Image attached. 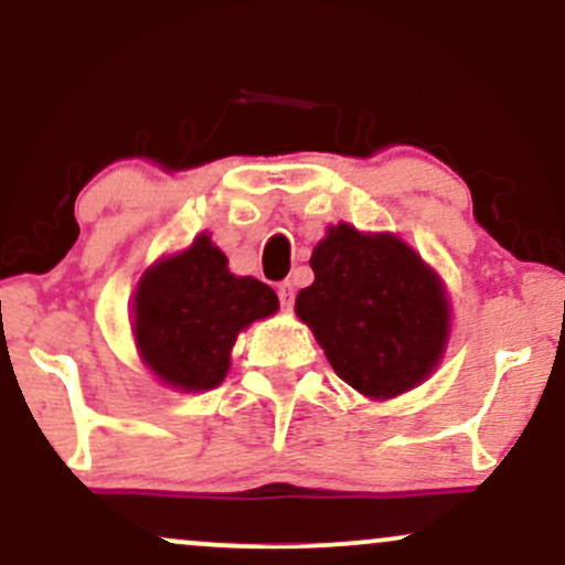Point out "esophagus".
<instances>
[{"label": "esophagus", "instance_id": "obj_1", "mask_svg": "<svg viewBox=\"0 0 565 565\" xmlns=\"http://www.w3.org/2000/svg\"><path fill=\"white\" fill-rule=\"evenodd\" d=\"M276 295H278V302H281V310H291V305H295V287H291L289 281H281L278 284V289H276Z\"/></svg>", "mask_w": 565, "mask_h": 565}]
</instances>
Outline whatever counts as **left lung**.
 Masks as SVG:
<instances>
[{
    "instance_id": "obj_1",
    "label": "left lung",
    "mask_w": 565,
    "mask_h": 565,
    "mask_svg": "<svg viewBox=\"0 0 565 565\" xmlns=\"http://www.w3.org/2000/svg\"><path fill=\"white\" fill-rule=\"evenodd\" d=\"M316 281L297 295L337 377L369 398L412 391L438 364L449 302L438 276L391 233L329 228L310 257Z\"/></svg>"
}]
</instances>
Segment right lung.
Returning <instances> with one entry per match:
<instances>
[{
  "label": "right lung",
  "mask_w": 565,
  "mask_h": 565,
  "mask_svg": "<svg viewBox=\"0 0 565 565\" xmlns=\"http://www.w3.org/2000/svg\"><path fill=\"white\" fill-rule=\"evenodd\" d=\"M276 308L268 284L233 276L210 236H199L183 255L167 257L142 276L132 329L157 377L178 391H210L228 372L236 334Z\"/></svg>",
  "instance_id": "obj_1"
}]
</instances>
